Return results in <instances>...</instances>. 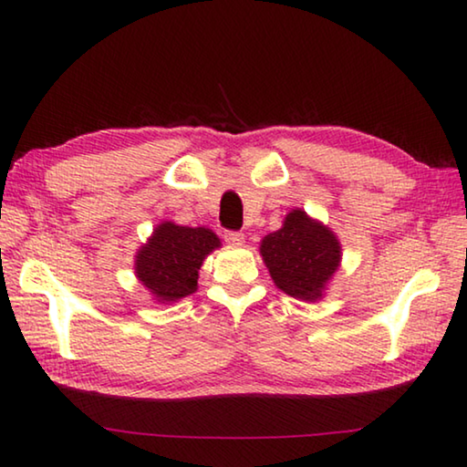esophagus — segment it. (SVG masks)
<instances>
[{
	"label": "esophagus",
	"instance_id": "obj_1",
	"mask_svg": "<svg viewBox=\"0 0 467 467\" xmlns=\"http://www.w3.org/2000/svg\"><path fill=\"white\" fill-rule=\"evenodd\" d=\"M224 241L231 244H243L244 243V234L243 233H234V231H226L224 233Z\"/></svg>",
	"mask_w": 467,
	"mask_h": 467
}]
</instances>
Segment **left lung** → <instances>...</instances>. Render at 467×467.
Returning <instances> with one entry per match:
<instances>
[{
	"mask_svg": "<svg viewBox=\"0 0 467 467\" xmlns=\"http://www.w3.org/2000/svg\"><path fill=\"white\" fill-rule=\"evenodd\" d=\"M259 253L275 286L311 303L323 296L342 259L337 236L303 210H292L280 231L264 236Z\"/></svg>",
	"mask_w": 467,
	"mask_h": 467,
	"instance_id": "left-lung-1",
	"label": "left lung"
}]
</instances>
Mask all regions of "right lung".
Instances as JSON below:
<instances>
[{"instance_id":"right-lung-1","label":"right lung","mask_w":467,"mask_h":467,"mask_svg":"<svg viewBox=\"0 0 467 467\" xmlns=\"http://www.w3.org/2000/svg\"><path fill=\"white\" fill-rule=\"evenodd\" d=\"M220 247V239L203 226L161 223L136 255V275L158 303H177L197 290L203 259Z\"/></svg>"}]
</instances>
